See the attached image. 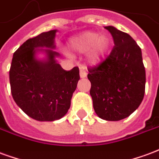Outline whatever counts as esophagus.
I'll list each match as a JSON object with an SVG mask.
<instances>
[{"label":"esophagus","instance_id":"34e87169","mask_svg":"<svg viewBox=\"0 0 159 159\" xmlns=\"http://www.w3.org/2000/svg\"><path fill=\"white\" fill-rule=\"evenodd\" d=\"M86 75H87V72L85 70V68L84 67H81L80 69V78H84V77H86Z\"/></svg>","mask_w":159,"mask_h":159}]
</instances>
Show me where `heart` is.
I'll return each mask as SVG.
<instances>
[{
    "label": "heart",
    "mask_w": 159,
    "mask_h": 159,
    "mask_svg": "<svg viewBox=\"0 0 159 159\" xmlns=\"http://www.w3.org/2000/svg\"><path fill=\"white\" fill-rule=\"evenodd\" d=\"M108 38L105 34H99L95 32H86L70 40V46L78 52H87L92 49L90 57L91 63H97L100 61L108 46Z\"/></svg>",
    "instance_id": "b5f03b06"
}]
</instances>
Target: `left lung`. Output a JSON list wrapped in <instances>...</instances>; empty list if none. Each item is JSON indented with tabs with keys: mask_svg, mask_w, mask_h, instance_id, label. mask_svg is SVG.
Instances as JSON below:
<instances>
[{
	"mask_svg": "<svg viewBox=\"0 0 159 159\" xmlns=\"http://www.w3.org/2000/svg\"><path fill=\"white\" fill-rule=\"evenodd\" d=\"M113 38L110 55L99 65L88 68L93 107L107 121L125 119L143 100L146 71L140 46L129 34L113 26L104 27Z\"/></svg>",
	"mask_w": 159,
	"mask_h": 159,
	"instance_id": "1",
	"label": "left lung"
}]
</instances>
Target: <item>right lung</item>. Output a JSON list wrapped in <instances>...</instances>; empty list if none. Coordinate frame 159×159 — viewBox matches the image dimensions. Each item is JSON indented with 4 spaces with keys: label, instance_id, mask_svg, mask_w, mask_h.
I'll use <instances>...</instances> for the list:
<instances>
[{
    "label": "right lung",
    "instance_id": "add662e5",
    "mask_svg": "<svg viewBox=\"0 0 159 159\" xmlns=\"http://www.w3.org/2000/svg\"><path fill=\"white\" fill-rule=\"evenodd\" d=\"M56 33V30L43 32L26 40L13 54L9 71L15 102L38 121H54L64 116L80 80L78 67L67 71L56 61L59 53L52 50L55 49ZM40 51L46 53V59L36 58Z\"/></svg>",
    "mask_w": 159,
    "mask_h": 159
}]
</instances>
